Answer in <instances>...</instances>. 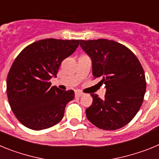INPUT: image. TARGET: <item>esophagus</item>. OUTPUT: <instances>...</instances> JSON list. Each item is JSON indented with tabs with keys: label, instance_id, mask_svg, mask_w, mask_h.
I'll list each match as a JSON object with an SVG mask.
<instances>
[{
	"label": "esophagus",
	"instance_id": "34e87169",
	"mask_svg": "<svg viewBox=\"0 0 159 159\" xmlns=\"http://www.w3.org/2000/svg\"><path fill=\"white\" fill-rule=\"evenodd\" d=\"M75 94V97H78V98H80V97H81L84 95V93H83V92H79V91H76Z\"/></svg>",
	"mask_w": 159,
	"mask_h": 159
}]
</instances>
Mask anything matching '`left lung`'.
<instances>
[{"instance_id": "obj_1", "label": "left lung", "mask_w": 159, "mask_h": 159, "mask_svg": "<svg viewBox=\"0 0 159 159\" xmlns=\"http://www.w3.org/2000/svg\"><path fill=\"white\" fill-rule=\"evenodd\" d=\"M92 60V74L104 84L103 99L92 94L86 109L88 119L102 130H117L130 123L143 103L146 92L144 71L135 55L126 46L107 39L80 40Z\"/></svg>"}]
</instances>
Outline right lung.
<instances>
[{"instance_id": "1", "label": "right lung", "mask_w": 159, "mask_h": 159, "mask_svg": "<svg viewBox=\"0 0 159 159\" xmlns=\"http://www.w3.org/2000/svg\"><path fill=\"white\" fill-rule=\"evenodd\" d=\"M79 44V40H40L23 49L14 60L7 77V95L12 112L25 127L40 130L61 121L75 93L51 87L49 80Z\"/></svg>"}]
</instances>
